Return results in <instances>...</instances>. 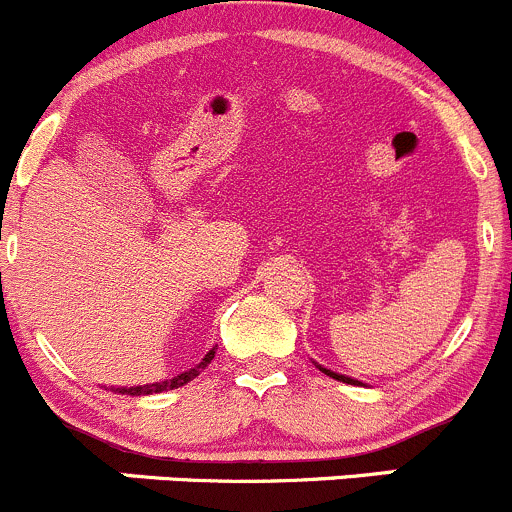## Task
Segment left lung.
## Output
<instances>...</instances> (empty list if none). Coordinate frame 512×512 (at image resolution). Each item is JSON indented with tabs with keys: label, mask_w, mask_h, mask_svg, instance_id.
<instances>
[{
	"label": "left lung",
	"mask_w": 512,
	"mask_h": 512,
	"mask_svg": "<svg viewBox=\"0 0 512 512\" xmlns=\"http://www.w3.org/2000/svg\"><path fill=\"white\" fill-rule=\"evenodd\" d=\"M313 363H316V361H313ZM316 368H318V371H323V373H326V376L336 378V381L351 383V386H363V383H361V381H356V378H351V376H343V373H336V371H331V368H323V366H318V363H316Z\"/></svg>",
	"instance_id": "8db88e82"
}]
</instances>
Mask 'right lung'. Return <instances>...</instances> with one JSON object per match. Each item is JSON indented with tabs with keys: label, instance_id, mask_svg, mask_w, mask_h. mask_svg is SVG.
<instances>
[{
	"label": "right lung",
	"instance_id": "add662e5",
	"mask_svg": "<svg viewBox=\"0 0 512 512\" xmlns=\"http://www.w3.org/2000/svg\"><path fill=\"white\" fill-rule=\"evenodd\" d=\"M214 353L216 348H211L209 353H206L204 358H201V363H196L194 368H189V371L179 373V376L174 378H166V381H159V383H146V386H129V388H111L114 393H119V396H151V393H164V391H174V388H181L186 386L189 381H194L196 376H199L201 371H204L206 366H209L211 361H214Z\"/></svg>",
	"mask_w": 512,
	"mask_h": 512
}]
</instances>
